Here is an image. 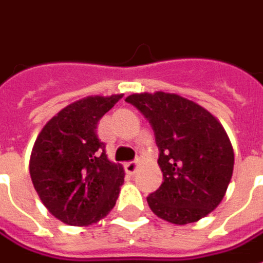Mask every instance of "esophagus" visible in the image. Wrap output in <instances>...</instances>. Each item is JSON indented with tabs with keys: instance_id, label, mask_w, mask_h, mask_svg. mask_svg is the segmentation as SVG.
I'll return each mask as SVG.
<instances>
[{
	"instance_id": "34e87169",
	"label": "esophagus",
	"mask_w": 263,
	"mask_h": 263,
	"mask_svg": "<svg viewBox=\"0 0 263 263\" xmlns=\"http://www.w3.org/2000/svg\"><path fill=\"white\" fill-rule=\"evenodd\" d=\"M139 163H141V161L139 159H135V161H131V162H126L125 163V171L129 174V175H134L135 172L138 171V168H139Z\"/></svg>"
}]
</instances>
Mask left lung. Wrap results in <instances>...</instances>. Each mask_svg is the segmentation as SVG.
Instances as JSON below:
<instances>
[{
	"label": "left lung",
	"instance_id": "left-lung-1",
	"mask_svg": "<svg viewBox=\"0 0 263 263\" xmlns=\"http://www.w3.org/2000/svg\"><path fill=\"white\" fill-rule=\"evenodd\" d=\"M149 121L163 182L146 201L165 221H199L223 199L234 172V149L223 126L205 108L176 93L126 98Z\"/></svg>",
	"mask_w": 263,
	"mask_h": 263
}]
</instances>
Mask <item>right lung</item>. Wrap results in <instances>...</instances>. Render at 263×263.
<instances>
[{
    "label": "right lung",
    "instance_id": "add662e5",
    "mask_svg": "<svg viewBox=\"0 0 263 263\" xmlns=\"http://www.w3.org/2000/svg\"><path fill=\"white\" fill-rule=\"evenodd\" d=\"M122 93L87 97L47 122L36 138L29 174L36 194L57 219L85 227L109 214L124 183V168L111 162L97 135L100 119Z\"/></svg>",
    "mask_w": 263,
    "mask_h": 263
}]
</instances>
